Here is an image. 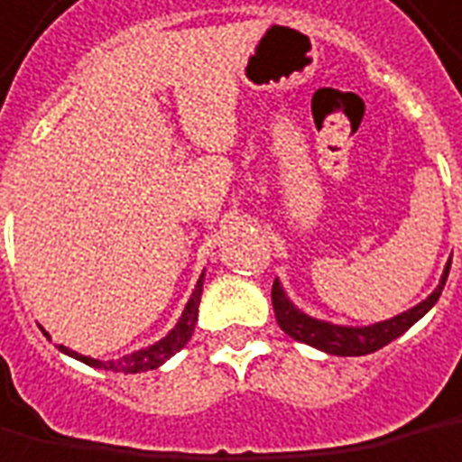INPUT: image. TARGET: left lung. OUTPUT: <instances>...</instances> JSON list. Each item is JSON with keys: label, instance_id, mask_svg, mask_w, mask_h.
<instances>
[{"label": "left lung", "instance_id": "1", "mask_svg": "<svg viewBox=\"0 0 462 462\" xmlns=\"http://www.w3.org/2000/svg\"><path fill=\"white\" fill-rule=\"evenodd\" d=\"M448 273H450V260L445 264L440 282H438V287L428 298L418 302L415 308L395 315V318L373 322V325H335V322L318 320V318H312L308 312H302L292 300L287 298L285 287H282V282L277 277L275 282H273V308H275L277 325L292 340H298V343L318 347V350L328 355H340V357L370 355L380 350V347H385L388 343H393L395 337H400L408 328H412L415 322L420 320L428 310L433 308L438 298H440V292H443Z\"/></svg>", "mask_w": 462, "mask_h": 462}]
</instances>
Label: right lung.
<instances>
[{"instance_id":"add662e5","label":"right lung","mask_w":462,"mask_h":462,"mask_svg":"<svg viewBox=\"0 0 462 462\" xmlns=\"http://www.w3.org/2000/svg\"><path fill=\"white\" fill-rule=\"evenodd\" d=\"M202 280H205V273L199 275L198 285H195L192 295L187 300L185 310H182L180 320L175 322V328L167 332L162 340H157V343L147 345V347H142V350H134V353L130 355H122L117 360H97V357H89V355L74 353L67 345H60V350H62L64 355L74 357V360L85 363V365L97 367V370H112V373H144V370H154V367L164 365L172 355L180 353V350L189 343V337H192V332H195L199 312V298H202Z\"/></svg>"}]
</instances>
